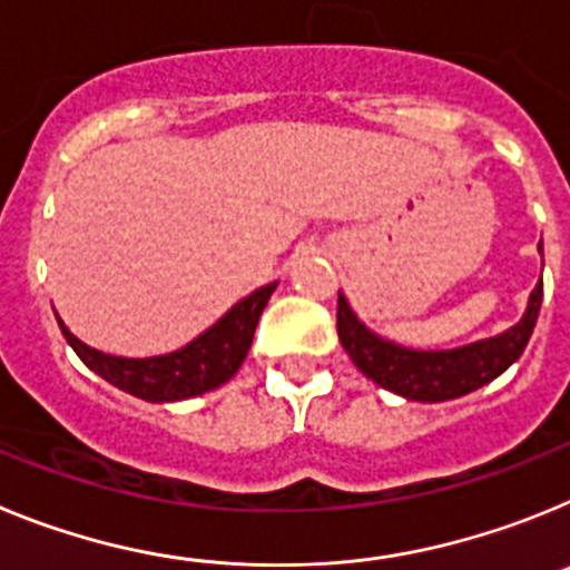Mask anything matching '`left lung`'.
<instances>
[{
	"label": "left lung",
	"instance_id": "left-lung-1",
	"mask_svg": "<svg viewBox=\"0 0 570 570\" xmlns=\"http://www.w3.org/2000/svg\"><path fill=\"white\" fill-rule=\"evenodd\" d=\"M542 250V242H540ZM542 305V279L528 296V308L517 325L491 340L451 347V351H414L391 340H382L351 311L345 296L336 302V331L340 342L367 380H374L385 391L414 402H445L465 396L476 387L508 371L520 360L533 334Z\"/></svg>",
	"mask_w": 570,
	"mask_h": 570
}]
</instances>
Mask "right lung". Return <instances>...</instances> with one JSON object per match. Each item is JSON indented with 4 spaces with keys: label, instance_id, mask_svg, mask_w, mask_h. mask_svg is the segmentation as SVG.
<instances>
[{
    "label": "right lung",
    "instance_id": "right-lung-1",
    "mask_svg": "<svg viewBox=\"0 0 570 570\" xmlns=\"http://www.w3.org/2000/svg\"><path fill=\"white\" fill-rule=\"evenodd\" d=\"M274 291L276 282H271L265 288L236 302L223 320L214 322L205 334H199L185 347H179L174 354L145 356V360L102 354V351L85 345L82 340L70 334L59 316L57 322L79 360L105 382L145 402H176L208 394L214 387L225 385L239 371L250 351V342H254L256 322H259Z\"/></svg>",
    "mask_w": 570,
    "mask_h": 570
}]
</instances>
